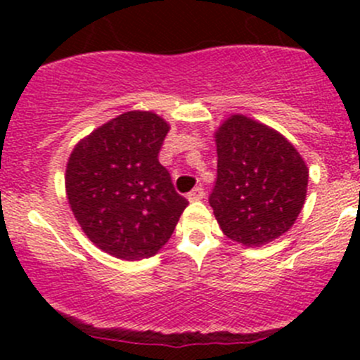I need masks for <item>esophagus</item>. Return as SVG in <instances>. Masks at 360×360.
Listing matches in <instances>:
<instances>
[{
  "label": "esophagus",
  "instance_id": "34e87169",
  "mask_svg": "<svg viewBox=\"0 0 360 360\" xmlns=\"http://www.w3.org/2000/svg\"><path fill=\"white\" fill-rule=\"evenodd\" d=\"M203 197H205V191H203L202 186L193 188V190L188 193V200H190V202H198V200H202Z\"/></svg>",
  "mask_w": 360,
  "mask_h": 360
}]
</instances>
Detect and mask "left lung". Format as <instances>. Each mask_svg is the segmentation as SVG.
I'll return each instance as SVG.
<instances>
[{"label":"left lung","mask_w":360,"mask_h":360,"mask_svg":"<svg viewBox=\"0 0 360 360\" xmlns=\"http://www.w3.org/2000/svg\"><path fill=\"white\" fill-rule=\"evenodd\" d=\"M214 136L217 179L209 203L223 233L259 248L289 231L308 186V167L296 148L244 115H231Z\"/></svg>","instance_id":"left-lung-1"}]
</instances>
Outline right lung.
Returning <instances> with one entry per match:
<instances>
[{
    "label": "right lung",
    "mask_w": 360,
    "mask_h": 360,
    "mask_svg": "<svg viewBox=\"0 0 360 360\" xmlns=\"http://www.w3.org/2000/svg\"><path fill=\"white\" fill-rule=\"evenodd\" d=\"M169 123L127 111L79 141L68 160L66 195L90 242L125 261L167 244L188 200L158 162Z\"/></svg>",
    "instance_id": "right-lung-1"
}]
</instances>
